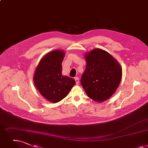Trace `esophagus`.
I'll return each mask as SVG.
<instances>
[{
    "label": "esophagus",
    "mask_w": 148,
    "mask_h": 148,
    "mask_svg": "<svg viewBox=\"0 0 148 148\" xmlns=\"http://www.w3.org/2000/svg\"><path fill=\"white\" fill-rule=\"evenodd\" d=\"M74 79H75V80L76 84L78 85L79 83V77H75Z\"/></svg>",
    "instance_id": "34e87169"
}]
</instances>
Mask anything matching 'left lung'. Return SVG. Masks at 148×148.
<instances>
[{
	"mask_svg": "<svg viewBox=\"0 0 148 148\" xmlns=\"http://www.w3.org/2000/svg\"><path fill=\"white\" fill-rule=\"evenodd\" d=\"M86 66L80 82L89 98L105 101L115 92L121 79L122 71L116 60L106 51L94 49L86 56Z\"/></svg>",
	"mask_w": 148,
	"mask_h": 148,
	"instance_id": "left-lung-1",
	"label": "left lung"
}]
</instances>
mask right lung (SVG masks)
<instances>
[{
  "label": "right lung",
  "instance_id": "right-lung-1",
  "mask_svg": "<svg viewBox=\"0 0 148 148\" xmlns=\"http://www.w3.org/2000/svg\"><path fill=\"white\" fill-rule=\"evenodd\" d=\"M63 51L56 50L45 56L36 69L35 86L43 97L53 103L65 98L75 84V81L62 75Z\"/></svg>",
  "mask_w": 148,
  "mask_h": 148
}]
</instances>
